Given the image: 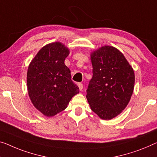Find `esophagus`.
Segmentation results:
<instances>
[{"label":"esophagus","mask_w":157,"mask_h":157,"mask_svg":"<svg viewBox=\"0 0 157 157\" xmlns=\"http://www.w3.org/2000/svg\"><path fill=\"white\" fill-rule=\"evenodd\" d=\"M78 86H79V90H82V89H83V85H82V83H81V82H79L78 84Z\"/></svg>","instance_id":"1"}]
</instances>
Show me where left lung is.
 <instances>
[{
  "mask_svg": "<svg viewBox=\"0 0 157 157\" xmlns=\"http://www.w3.org/2000/svg\"><path fill=\"white\" fill-rule=\"evenodd\" d=\"M92 78L86 90L91 109L104 120L122 112L134 90L135 74L125 56L113 46H105L91 55Z\"/></svg>",
  "mask_w": 157,
  "mask_h": 157,
  "instance_id": "8db88e82",
  "label": "left lung"
}]
</instances>
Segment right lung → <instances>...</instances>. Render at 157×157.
<instances>
[{"label": "right lung", "mask_w": 157, "mask_h": 157, "mask_svg": "<svg viewBox=\"0 0 157 157\" xmlns=\"http://www.w3.org/2000/svg\"><path fill=\"white\" fill-rule=\"evenodd\" d=\"M69 50L60 42L44 46L30 63L27 82L30 99L35 108L53 116L67 108L79 87L71 79L65 65Z\"/></svg>", "instance_id": "right-lung-1"}]
</instances>
